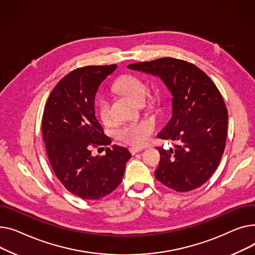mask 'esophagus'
Segmentation results:
<instances>
[{
	"instance_id": "esophagus-1",
	"label": "esophagus",
	"mask_w": 255,
	"mask_h": 255,
	"mask_svg": "<svg viewBox=\"0 0 255 255\" xmlns=\"http://www.w3.org/2000/svg\"><path fill=\"white\" fill-rule=\"evenodd\" d=\"M142 150H143V148H141V147H130L129 148V152L131 154H136V153H138V152H140Z\"/></svg>"
}]
</instances>
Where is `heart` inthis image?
Here are the masks:
<instances>
[{"label": "heart", "instance_id": "1", "mask_svg": "<svg viewBox=\"0 0 255 255\" xmlns=\"http://www.w3.org/2000/svg\"><path fill=\"white\" fill-rule=\"evenodd\" d=\"M117 91L128 96L133 101L139 102L145 99L147 95L146 84L137 76L133 75H124L119 77L115 82ZM98 114L101 121L105 125H111L113 123V114L111 110V104L107 98H101L98 103ZM154 129V123L150 119H142V121L130 123L122 126L117 129V138L129 145L140 146L143 145L150 133Z\"/></svg>", "mask_w": 255, "mask_h": 255}]
</instances>
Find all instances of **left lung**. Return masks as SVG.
Returning <instances> with one entry per match:
<instances>
[{"mask_svg": "<svg viewBox=\"0 0 255 255\" xmlns=\"http://www.w3.org/2000/svg\"><path fill=\"white\" fill-rule=\"evenodd\" d=\"M128 68L159 77L173 96L172 118L157 137L177 145L169 150L157 148L156 179L179 192L200 187L218 167L226 147L228 110L218 88L206 73L182 59L161 57Z\"/></svg>", "mask_w": 255, "mask_h": 255, "instance_id": "left-lung-1", "label": "left lung"}]
</instances>
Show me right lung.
Returning <instances> with one entry per match:
<instances>
[{
    "mask_svg": "<svg viewBox=\"0 0 255 255\" xmlns=\"http://www.w3.org/2000/svg\"><path fill=\"white\" fill-rule=\"evenodd\" d=\"M87 66L59 80L48 97L42 118V134L51 168L61 183L84 200L108 196L119 184L130 158L127 148L113 145L103 156L92 147L109 145L95 112L98 88L115 69Z\"/></svg>",
    "mask_w": 255,
    "mask_h": 255,
    "instance_id": "add662e5",
    "label": "right lung"
}]
</instances>
